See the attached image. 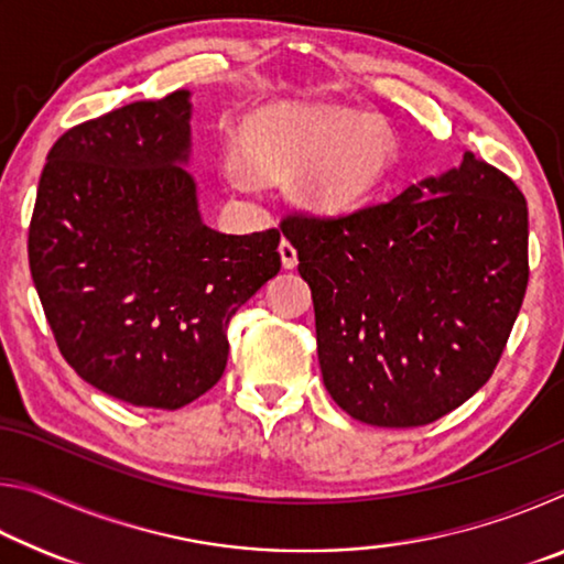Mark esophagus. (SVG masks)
Listing matches in <instances>:
<instances>
[{"instance_id": "1", "label": "esophagus", "mask_w": 564, "mask_h": 564, "mask_svg": "<svg viewBox=\"0 0 564 564\" xmlns=\"http://www.w3.org/2000/svg\"><path fill=\"white\" fill-rule=\"evenodd\" d=\"M279 253H281L283 269H295V265H299V251H295V246L289 241V238H283L281 241Z\"/></svg>"}]
</instances>
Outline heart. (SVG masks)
Returning <instances> with one entry per match:
<instances>
[{"label":"heart","instance_id":"heart-1","mask_svg":"<svg viewBox=\"0 0 564 564\" xmlns=\"http://www.w3.org/2000/svg\"><path fill=\"white\" fill-rule=\"evenodd\" d=\"M243 151L226 154V174L241 191L259 188V174L299 176L303 202L326 214L366 206L395 161L386 123L330 107H275L246 123Z\"/></svg>","mask_w":564,"mask_h":564}]
</instances>
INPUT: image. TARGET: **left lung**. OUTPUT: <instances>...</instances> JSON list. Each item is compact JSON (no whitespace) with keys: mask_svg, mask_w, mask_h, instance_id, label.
Masks as SVG:
<instances>
[{"mask_svg":"<svg viewBox=\"0 0 564 564\" xmlns=\"http://www.w3.org/2000/svg\"><path fill=\"white\" fill-rule=\"evenodd\" d=\"M311 285L323 383L360 423H435L488 383L528 291V204L460 169L350 214L283 216Z\"/></svg>","mask_w":564,"mask_h":564,"instance_id":"8db88e82","label":"left lung"}]
</instances>
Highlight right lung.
<instances>
[{"mask_svg": "<svg viewBox=\"0 0 564 564\" xmlns=\"http://www.w3.org/2000/svg\"><path fill=\"white\" fill-rule=\"evenodd\" d=\"M188 91L64 131L46 154L30 271L64 360L101 393L176 410L224 376L234 313L281 271L279 228H208L188 159Z\"/></svg>", "mask_w": 564, "mask_h": 564, "instance_id": "obj_1", "label": "right lung"}]
</instances>
